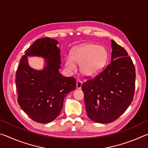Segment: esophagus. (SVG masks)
Wrapping results in <instances>:
<instances>
[{
	"label": "esophagus",
	"instance_id": "esophagus-1",
	"mask_svg": "<svg viewBox=\"0 0 148 148\" xmlns=\"http://www.w3.org/2000/svg\"><path fill=\"white\" fill-rule=\"evenodd\" d=\"M82 86V82L81 81H77L76 84V88L77 89H81Z\"/></svg>",
	"mask_w": 148,
	"mask_h": 148
}]
</instances>
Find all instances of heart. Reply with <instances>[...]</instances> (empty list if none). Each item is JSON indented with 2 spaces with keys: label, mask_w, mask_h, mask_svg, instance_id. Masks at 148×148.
<instances>
[{
  "label": "heart",
  "mask_w": 148,
  "mask_h": 148,
  "mask_svg": "<svg viewBox=\"0 0 148 148\" xmlns=\"http://www.w3.org/2000/svg\"><path fill=\"white\" fill-rule=\"evenodd\" d=\"M108 53L104 46L94 44H85L74 47L71 57H65V66L69 71L76 69L80 64L79 71L85 77H92L99 73L105 66Z\"/></svg>",
  "instance_id": "obj_1"
}]
</instances>
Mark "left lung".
Returning <instances> with one entry per match:
<instances>
[{"mask_svg":"<svg viewBox=\"0 0 148 148\" xmlns=\"http://www.w3.org/2000/svg\"><path fill=\"white\" fill-rule=\"evenodd\" d=\"M111 62L103 71L82 84L87 116L109 123L123 114L133 100L136 72L123 47L111 40Z\"/></svg>","mask_w":148,"mask_h":148,"instance_id":"left-lung-1","label":"left lung"}]
</instances>
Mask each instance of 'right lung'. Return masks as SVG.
I'll list each match as a JSON object with an SVG mask.
<instances>
[{
  "label": "right lung",
  "mask_w": 148,
  "mask_h": 148,
  "mask_svg": "<svg viewBox=\"0 0 148 148\" xmlns=\"http://www.w3.org/2000/svg\"><path fill=\"white\" fill-rule=\"evenodd\" d=\"M58 44L48 37L36 40L25 51L16 72L18 104L30 118L40 123L51 122L59 116L65 97L76 86L74 77L59 73L61 49ZM29 56L44 58L43 69L32 68Z\"/></svg>",
  "instance_id": "right-lung-1"
}]
</instances>
